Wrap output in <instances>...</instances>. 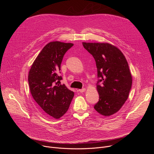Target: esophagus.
<instances>
[{
	"instance_id": "34e87169",
	"label": "esophagus",
	"mask_w": 154,
	"mask_h": 154,
	"mask_svg": "<svg viewBox=\"0 0 154 154\" xmlns=\"http://www.w3.org/2000/svg\"><path fill=\"white\" fill-rule=\"evenodd\" d=\"M85 91H86V89H85V88H82V89L79 90V91L80 92V93H83V92H85Z\"/></svg>"
}]
</instances>
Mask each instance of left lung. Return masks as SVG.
Listing matches in <instances>:
<instances>
[{
    "label": "left lung",
    "instance_id": "1",
    "mask_svg": "<svg viewBox=\"0 0 154 154\" xmlns=\"http://www.w3.org/2000/svg\"><path fill=\"white\" fill-rule=\"evenodd\" d=\"M84 48L94 57L97 69V90L99 100L94 108L100 115L117 113L128 97L132 76L127 61L115 46L107 42H85Z\"/></svg>",
    "mask_w": 154,
    "mask_h": 154
}]
</instances>
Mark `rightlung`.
Instances as JSON below:
<instances>
[{"mask_svg":"<svg viewBox=\"0 0 154 154\" xmlns=\"http://www.w3.org/2000/svg\"><path fill=\"white\" fill-rule=\"evenodd\" d=\"M72 43L50 42L38 54L29 71L28 80L31 94L39 109L49 116L59 119L69 107L74 93L58 75L61 63Z\"/></svg>","mask_w":154,"mask_h":154,"instance_id":"obj_1","label":"right lung"}]
</instances>
